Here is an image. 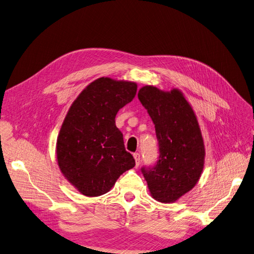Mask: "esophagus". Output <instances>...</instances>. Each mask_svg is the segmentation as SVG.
<instances>
[{
    "mask_svg": "<svg viewBox=\"0 0 254 254\" xmlns=\"http://www.w3.org/2000/svg\"><path fill=\"white\" fill-rule=\"evenodd\" d=\"M133 158H134V160H135V165L139 166V165L141 164V156H140V153L135 152L134 155H133Z\"/></svg>",
    "mask_w": 254,
    "mask_h": 254,
    "instance_id": "1",
    "label": "esophagus"
}]
</instances>
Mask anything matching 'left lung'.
<instances>
[{
    "instance_id": "8db88e82",
    "label": "left lung",
    "mask_w": 254,
    "mask_h": 254,
    "mask_svg": "<svg viewBox=\"0 0 254 254\" xmlns=\"http://www.w3.org/2000/svg\"><path fill=\"white\" fill-rule=\"evenodd\" d=\"M156 128L160 156L143 167L150 195L159 202H176L200 179L205 149L196 114L179 89L144 86L137 93Z\"/></svg>"
}]
</instances>
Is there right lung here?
<instances>
[{
    "instance_id": "right-lung-1",
    "label": "right lung",
    "mask_w": 254,
    "mask_h": 254,
    "mask_svg": "<svg viewBox=\"0 0 254 254\" xmlns=\"http://www.w3.org/2000/svg\"><path fill=\"white\" fill-rule=\"evenodd\" d=\"M133 81L101 77L84 88L68 109L56 143L64 178L87 197L104 195L119 177L134 167L115 115L136 94Z\"/></svg>"
}]
</instances>
